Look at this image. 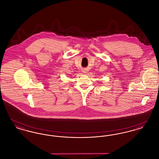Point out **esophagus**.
<instances>
[{
  "mask_svg": "<svg viewBox=\"0 0 159 159\" xmlns=\"http://www.w3.org/2000/svg\"><path fill=\"white\" fill-rule=\"evenodd\" d=\"M83 72H84L83 73H87V72H86V70H84V71H83Z\"/></svg>",
  "mask_w": 159,
  "mask_h": 159,
  "instance_id": "obj_1",
  "label": "esophagus"
}]
</instances>
